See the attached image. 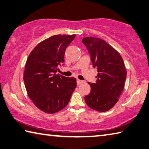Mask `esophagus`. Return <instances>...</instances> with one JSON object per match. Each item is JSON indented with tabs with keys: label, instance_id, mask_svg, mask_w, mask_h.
I'll return each mask as SVG.
<instances>
[{
	"label": "esophagus",
	"instance_id": "1",
	"mask_svg": "<svg viewBox=\"0 0 149 149\" xmlns=\"http://www.w3.org/2000/svg\"><path fill=\"white\" fill-rule=\"evenodd\" d=\"M83 83V81H81V80H79V79H77V84L78 85H81V84Z\"/></svg>",
	"mask_w": 149,
	"mask_h": 149
}]
</instances>
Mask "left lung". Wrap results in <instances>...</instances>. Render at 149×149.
Here are the masks:
<instances>
[{
    "instance_id": "obj_1",
    "label": "left lung",
    "mask_w": 149,
    "mask_h": 149,
    "mask_svg": "<svg viewBox=\"0 0 149 149\" xmlns=\"http://www.w3.org/2000/svg\"><path fill=\"white\" fill-rule=\"evenodd\" d=\"M82 42L90 53L94 68L98 70L96 83H88L91 90L85 101L91 109L107 111L117 104L123 91L127 74L124 61L104 40L90 36L84 38Z\"/></svg>"
}]
</instances>
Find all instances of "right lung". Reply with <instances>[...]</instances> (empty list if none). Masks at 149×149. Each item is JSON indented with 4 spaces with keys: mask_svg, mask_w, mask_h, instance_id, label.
Wrapping results in <instances>:
<instances>
[{
    "mask_svg": "<svg viewBox=\"0 0 149 149\" xmlns=\"http://www.w3.org/2000/svg\"><path fill=\"white\" fill-rule=\"evenodd\" d=\"M75 35H55L39 43L29 55L23 80L28 96L43 112L53 114L68 104L76 79L56 74L66 49Z\"/></svg>",
    "mask_w": 149,
    "mask_h": 149,
    "instance_id": "right-lung-1",
    "label": "right lung"
}]
</instances>
